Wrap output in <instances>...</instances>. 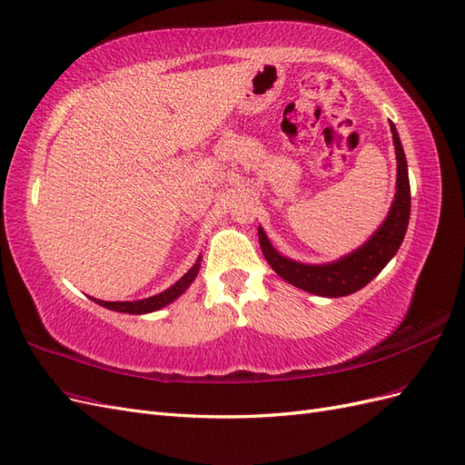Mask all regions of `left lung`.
<instances>
[{
  "instance_id": "obj_1",
  "label": "left lung",
  "mask_w": 465,
  "mask_h": 465,
  "mask_svg": "<svg viewBox=\"0 0 465 465\" xmlns=\"http://www.w3.org/2000/svg\"><path fill=\"white\" fill-rule=\"evenodd\" d=\"M390 128L397 159V183L393 203L386 220L380 223V228L370 235L368 242L356 247L352 253L322 264L300 262L278 253L269 242L267 233L259 225V243L262 255L271 264V269L278 276L284 278L288 284L323 298L349 296L364 288L372 278H376L380 271L393 259L397 249L401 247L411 216V187L407 159L400 134H397L393 123H390Z\"/></svg>"
}]
</instances>
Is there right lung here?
Returning a JSON list of instances; mask_svg holds the SVG:
<instances>
[{"label": "right lung", "instance_id": "add662e5", "mask_svg": "<svg viewBox=\"0 0 465 465\" xmlns=\"http://www.w3.org/2000/svg\"><path fill=\"white\" fill-rule=\"evenodd\" d=\"M201 261H203V255H198L193 267L187 272H184L173 286H169L167 290L159 292V294H155V296L143 298V300H134V302H104V300H97V298H91V300L97 302L99 306H103V308L113 310V312H121V313L142 315V313L157 312V310L169 306L171 302H175L181 294H184V290H187L194 282L198 271H201Z\"/></svg>", "mask_w": 465, "mask_h": 465}]
</instances>
